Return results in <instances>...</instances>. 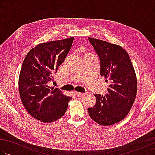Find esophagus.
<instances>
[{
  "mask_svg": "<svg viewBox=\"0 0 155 155\" xmlns=\"http://www.w3.org/2000/svg\"><path fill=\"white\" fill-rule=\"evenodd\" d=\"M75 94H76V95H77V96H78V97H82V96H83V95L84 94L83 93H80V92H76Z\"/></svg>",
  "mask_w": 155,
  "mask_h": 155,
  "instance_id": "1",
  "label": "esophagus"
}]
</instances>
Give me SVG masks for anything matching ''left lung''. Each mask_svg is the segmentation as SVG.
Returning a JSON list of instances; mask_svg holds the SVG:
<instances>
[{
  "label": "left lung",
  "instance_id": "8db88e82",
  "mask_svg": "<svg viewBox=\"0 0 155 155\" xmlns=\"http://www.w3.org/2000/svg\"><path fill=\"white\" fill-rule=\"evenodd\" d=\"M99 57L101 75L110 84L104 96L95 94L96 104L88 108L90 117L97 123L108 126L127 117L135 101L137 79L127 52L120 46L88 37Z\"/></svg>",
  "mask_w": 155,
  "mask_h": 155
}]
</instances>
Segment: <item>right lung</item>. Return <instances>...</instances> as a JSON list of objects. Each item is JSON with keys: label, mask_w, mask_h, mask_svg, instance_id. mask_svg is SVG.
<instances>
[{"label": "right lung", "mask_w": 155, "mask_h": 155, "mask_svg": "<svg viewBox=\"0 0 155 155\" xmlns=\"http://www.w3.org/2000/svg\"><path fill=\"white\" fill-rule=\"evenodd\" d=\"M74 37L37 45L26 56L18 78L20 97L32 117L43 123H52L61 118L67 110V97L56 88L51 90L49 81L52 73L68 53Z\"/></svg>", "instance_id": "1"}]
</instances>
